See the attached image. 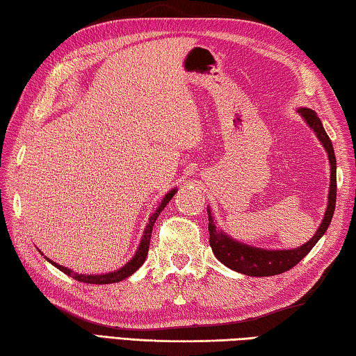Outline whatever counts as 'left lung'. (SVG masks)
Listing matches in <instances>:
<instances>
[{"mask_svg":"<svg viewBox=\"0 0 356 356\" xmlns=\"http://www.w3.org/2000/svg\"><path fill=\"white\" fill-rule=\"evenodd\" d=\"M297 112L302 115L303 120L307 122L308 127L314 131L317 139H319L323 148H325L330 161V191L327 211L325 214H323V219L313 238L308 242H305L303 245L297 248H288V250H267V248L253 247L245 244V242L233 239L232 236L217 227L213 213H211V209L208 208L209 245L213 248L216 258L219 259L222 264L229 267L232 270L244 273V275L248 277H272L292 269V267L300 263V261L307 257L311 252V248L317 244V241L325 234L330 222L333 219L336 207V158L333 143L330 140L325 129H323L321 118L317 117L313 109L298 108Z\"/></svg>","mask_w":356,"mask_h":356,"instance_id":"8db88e82","label":"left lung"}]
</instances>
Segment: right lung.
<instances>
[{"mask_svg": "<svg viewBox=\"0 0 356 356\" xmlns=\"http://www.w3.org/2000/svg\"><path fill=\"white\" fill-rule=\"evenodd\" d=\"M177 191H178V189L175 188V189H172V191H168L167 194H165L164 197H162L159 207L156 208V211H154V213H153L152 216H149L148 223H147L145 229H143V234H142V238H140V244H139V247H137L136 254L128 261L127 264H124V266L122 267V269H117V270L109 272V273H99V275H86V273H79V272H73L72 269H67V267L60 266V264H58V263H54V261H51L49 258H47V261H48V263H51L54 267H58V269H59L60 272H64L65 275L72 277V278H74V280H78V282H81V283H89V284H109V283H118V282H122V280L131 277V275H133V273L143 264V261H145L147 254H148L149 239H152V232H153L154 222H156V219H158V217H159V214L162 213V209H164V208L167 207V203L172 200L175 194H177ZM42 254H43V253H42Z\"/></svg>", "mask_w": 356, "mask_h": 356, "instance_id": "1", "label": "right lung"}]
</instances>
